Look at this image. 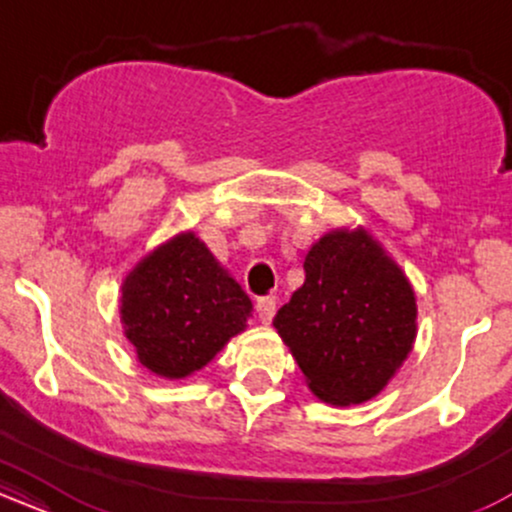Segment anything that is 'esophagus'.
<instances>
[{"instance_id":"esophagus-1","label":"esophagus","mask_w":512,"mask_h":512,"mask_svg":"<svg viewBox=\"0 0 512 512\" xmlns=\"http://www.w3.org/2000/svg\"><path fill=\"white\" fill-rule=\"evenodd\" d=\"M274 313H276V298L274 296H264L257 301V317H260L262 325H269Z\"/></svg>"}]
</instances>
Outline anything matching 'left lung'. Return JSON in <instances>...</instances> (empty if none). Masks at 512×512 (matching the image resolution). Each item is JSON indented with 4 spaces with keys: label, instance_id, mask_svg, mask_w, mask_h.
Masks as SVG:
<instances>
[{
    "label": "left lung",
    "instance_id": "obj_1",
    "mask_svg": "<svg viewBox=\"0 0 512 512\" xmlns=\"http://www.w3.org/2000/svg\"><path fill=\"white\" fill-rule=\"evenodd\" d=\"M305 281L274 327L305 385L334 407L378 397L416 342V293L368 228H332L310 245Z\"/></svg>",
    "mask_w": 512,
    "mask_h": 512
}]
</instances>
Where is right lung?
<instances>
[{"mask_svg":"<svg viewBox=\"0 0 512 512\" xmlns=\"http://www.w3.org/2000/svg\"><path fill=\"white\" fill-rule=\"evenodd\" d=\"M252 317V301L195 231L156 245L120 286V322L137 361L166 380L202 370Z\"/></svg>","mask_w":512,"mask_h":512,"instance_id":"obj_1","label":"right lung"}]
</instances>
